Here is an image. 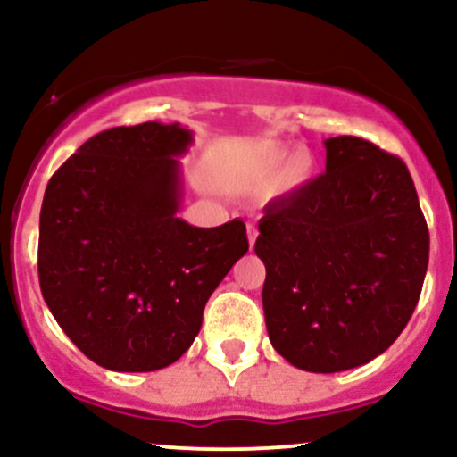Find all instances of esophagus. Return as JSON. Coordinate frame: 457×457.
<instances>
[{"label": "esophagus", "mask_w": 457, "mask_h": 457, "mask_svg": "<svg viewBox=\"0 0 457 457\" xmlns=\"http://www.w3.org/2000/svg\"><path fill=\"white\" fill-rule=\"evenodd\" d=\"M246 236H249V246H251V249H253V245H255V238H258V228H255L253 223H249V225H246Z\"/></svg>", "instance_id": "1"}]
</instances>
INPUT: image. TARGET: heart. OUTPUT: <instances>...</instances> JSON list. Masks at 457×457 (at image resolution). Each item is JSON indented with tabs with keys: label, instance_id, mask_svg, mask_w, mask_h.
<instances>
[{
	"label": "heart",
	"instance_id": "obj_1",
	"mask_svg": "<svg viewBox=\"0 0 457 457\" xmlns=\"http://www.w3.org/2000/svg\"><path fill=\"white\" fill-rule=\"evenodd\" d=\"M286 150L277 148V145H260L251 152V159L246 162L245 174L249 180L262 182L269 180L274 173L276 167L282 165L278 174L272 177L269 185V195L279 197L287 195V193L298 191L301 187H305L309 180H312L313 174H316V156L309 150H296L287 156L286 162Z\"/></svg>",
	"mask_w": 457,
	"mask_h": 457
}]
</instances>
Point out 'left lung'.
<instances>
[{
    "label": "left lung",
    "mask_w": 457,
    "mask_h": 457,
    "mask_svg": "<svg viewBox=\"0 0 457 457\" xmlns=\"http://www.w3.org/2000/svg\"><path fill=\"white\" fill-rule=\"evenodd\" d=\"M324 148L327 171L266 204L255 240L272 348L313 374L385 353L417 307L429 258L402 159L350 135Z\"/></svg>",
    "instance_id": "left-lung-1"
}]
</instances>
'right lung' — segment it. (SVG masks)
<instances>
[{
    "mask_svg": "<svg viewBox=\"0 0 457 457\" xmlns=\"http://www.w3.org/2000/svg\"><path fill=\"white\" fill-rule=\"evenodd\" d=\"M193 133L145 122L94 135L55 171L40 208L38 277L71 342L112 371H154L191 348L208 298L249 251L240 219L178 217Z\"/></svg>",
    "mask_w": 457,
    "mask_h": 457,
    "instance_id": "add662e5",
    "label": "right lung"
}]
</instances>
